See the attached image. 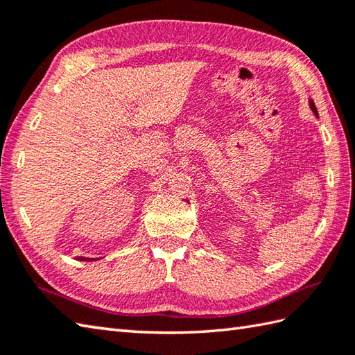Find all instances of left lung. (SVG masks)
Segmentation results:
<instances>
[{
    "label": "left lung",
    "mask_w": 355,
    "mask_h": 355,
    "mask_svg": "<svg viewBox=\"0 0 355 355\" xmlns=\"http://www.w3.org/2000/svg\"><path fill=\"white\" fill-rule=\"evenodd\" d=\"M310 108H311V111L314 112V114L318 116V108H315V105H314V102H313V101H310Z\"/></svg>",
    "instance_id": "obj_1"
}]
</instances>
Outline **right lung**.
<instances>
[{"label":"right lung","instance_id":"1","mask_svg":"<svg viewBox=\"0 0 355 355\" xmlns=\"http://www.w3.org/2000/svg\"><path fill=\"white\" fill-rule=\"evenodd\" d=\"M79 261H94V259H89V258H82V256H78Z\"/></svg>","mask_w":355,"mask_h":355}]
</instances>
